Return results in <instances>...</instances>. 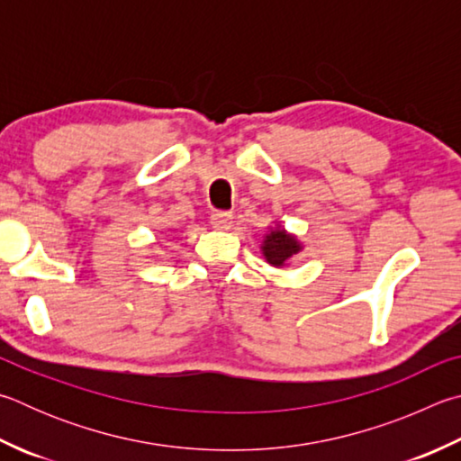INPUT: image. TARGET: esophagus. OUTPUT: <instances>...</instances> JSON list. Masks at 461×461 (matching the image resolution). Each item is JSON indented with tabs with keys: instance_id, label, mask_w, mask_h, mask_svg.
<instances>
[{
	"instance_id": "obj_1",
	"label": "esophagus",
	"mask_w": 461,
	"mask_h": 461,
	"mask_svg": "<svg viewBox=\"0 0 461 461\" xmlns=\"http://www.w3.org/2000/svg\"><path fill=\"white\" fill-rule=\"evenodd\" d=\"M233 223V213L230 212H215L212 215V225L215 230H230Z\"/></svg>"
}]
</instances>
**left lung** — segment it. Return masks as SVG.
I'll return each instance as SVG.
<instances>
[{"mask_svg":"<svg viewBox=\"0 0 461 461\" xmlns=\"http://www.w3.org/2000/svg\"><path fill=\"white\" fill-rule=\"evenodd\" d=\"M262 252L267 259V264L272 266H284L288 259L300 252V244L294 236L284 231L282 228L270 231L262 244Z\"/></svg>","mask_w":461,"mask_h":461,"instance_id":"8db88e82","label":"left lung"}]
</instances>
